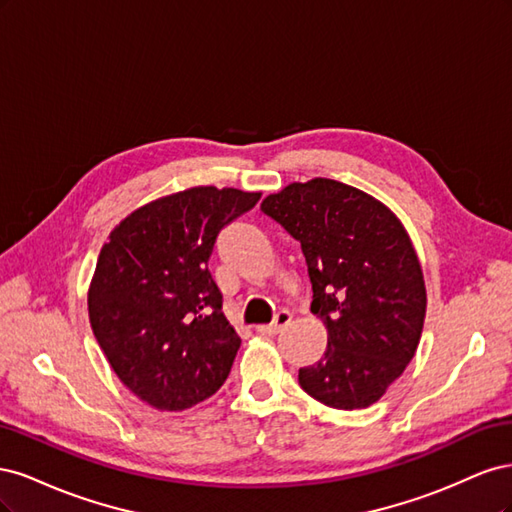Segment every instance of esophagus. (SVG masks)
<instances>
[{
	"label": "esophagus",
	"instance_id": "esophagus-1",
	"mask_svg": "<svg viewBox=\"0 0 512 512\" xmlns=\"http://www.w3.org/2000/svg\"><path fill=\"white\" fill-rule=\"evenodd\" d=\"M290 320H292V314L288 312V309H282V312H277V316L273 318L271 324H260V327H256V331L262 335H275V333H280L284 327H288Z\"/></svg>",
	"mask_w": 512,
	"mask_h": 512
}]
</instances>
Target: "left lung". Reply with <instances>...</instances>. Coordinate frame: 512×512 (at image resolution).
I'll return each instance as SVG.
<instances>
[{
  "label": "left lung",
  "mask_w": 512,
  "mask_h": 512,
  "mask_svg": "<svg viewBox=\"0 0 512 512\" xmlns=\"http://www.w3.org/2000/svg\"><path fill=\"white\" fill-rule=\"evenodd\" d=\"M260 209L301 243L312 312L329 331L301 389L337 410L367 408L404 374L421 342L427 292L408 232L380 200L316 177L269 194Z\"/></svg>",
  "instance_id": "left-lung-1"
}]
</instances>
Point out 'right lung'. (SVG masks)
<instances>
[{"instance_id":"add662e5","label":"right lung","mask_w":512,"mask_h":512,"mask_svg":"<svg viewBox=\"0 0 512 512\" xmlns=\"http://www.w3.org/2000/svg\"><path fill=\"white\" fill-rule=\"evenodd\" d=\"M258 200L198 185L136 209L108 235L89 322L117 378L145 404L179 412L226 382L241 337L207 265L220 230Z\"/></svg>"}]
</instances>
